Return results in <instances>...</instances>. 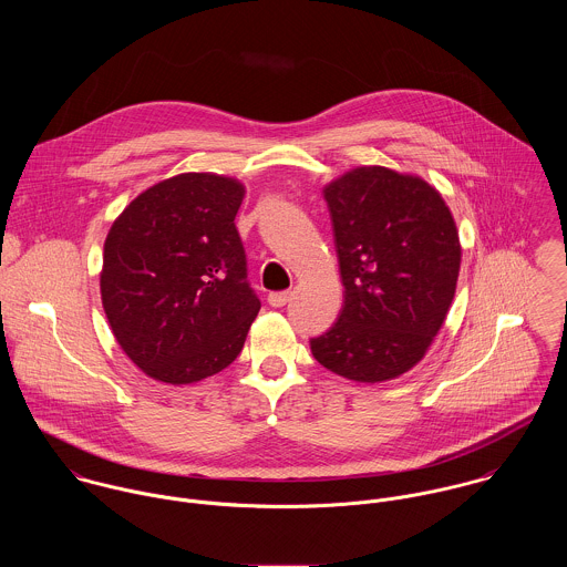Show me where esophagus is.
I'll list each match as a JSON object with an SVG mask.
<instances>
[{
	"label": "esophagus",
	"instance_id": "esophagus-1",
	"mask_svg": "<svg viewBox=\"0 0 567 567\" xmlns=\"http://www.w3.org/2000/svg\"><path fill=\"white\" fill-rule=\"evenodd\" d=\"M290 292L288 290H281V292H270L268 295V303L272 306V308H284L288 301H290Z\"/></svg>",
	"mask_w": 567,
	"mask_h": 567
}]
</instances>
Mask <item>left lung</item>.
Here are the masks:
<instances>
[{
  "label": "left lung",
  "mask_w": 567,
  "mask_h": 567,
  "mask_svg": "<svg viewBox=\"0 0 567 567\" xmlns=\"http://www.w3.org/2000/svg\"><path fill=\"white\" fill-rule=\"evenodd\" d=\"M344 286L338 321L310 338L324 369L384 382L412 369L445 321L461 243L441 194L389 167H355L324 187Z\"/></svg>",
  "instance_id": "obj_1"
}]
</instances>
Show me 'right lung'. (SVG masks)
I'll list each match as a JSON object with an SVG mask.
<instances>
[{"mask_svg": "<svg viewBox=\"0 0 567 567\" xmlns=\"http://www.w3.org/2000/svg\"><path fill=\"white\" fill-rule=\"evenodd\" d=\"M244 187L187 172L140 194L113 223L102 306L124 353L151 378L192 384L229 367L261 303L236 229Z\"/></svg>", "mask_w": 567, "mask_h": 567, "instance_id": "1", "label": "right lung"}]
</instances>
